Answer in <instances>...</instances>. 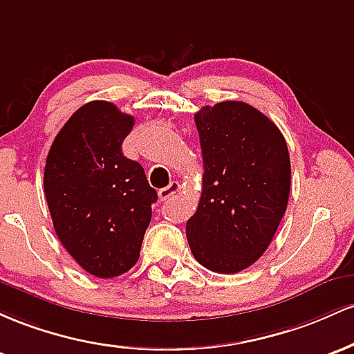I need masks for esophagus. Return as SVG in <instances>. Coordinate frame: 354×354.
Wrapping results in <instances>:
<instances>
[{"label":"esophagus","instance_id":"obj_1","mask_svg":"<svg viewBox=\"0 0 354 354\" xmlns=\"http://www.w3.org/2000/svg\"><path fill=\"white\" fill-rule=\"evenodd\" d=\"M178 190H180V184H178V182H170L167 187L158 190V198H160V201H167V198L176 196Z\"/></svg>","mask_w":354,"mask_h":354}]
</instances>
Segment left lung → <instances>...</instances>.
Segmentation results:
<instances>
[{
    "label": "left lung",
    "mask_w": 354,
    "mask_h": 354,
    "mask_svg": "<svg viewBox=\"0 0 354 354\" xmlns=\"http://www.w3.org/2000/svg\"><path fill=\"white\" fill-rule=\"evenodd\" d=\"M194 118L204 176L185 227L190 251L210 271L239 272L266 252L288 207V145L277 125L249 103L202 106Z\"/></svg>",
    "instance_id": "left-lung-1"
}]
</instances>
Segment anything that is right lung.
Instances as JSON below:
<instances>
[{
	"instance_id": "obj_1",
	"label": "right lung",
	"mask_w": 354,
	"mask_h": 354,
	"mask_svg": "<svg viewBox=\"0 0 354 354\" xmlns=\"http://www.w3.org/2000/svg\"><path fill=\"white\" fill-rule=\"evenodd\" d=\"M133 122L110 102L85 103L46 157L45 196L55 232L78 266L102 279L137 263L157 201L144 167L122 153Z\"/></svg>"
}]
</instances>
